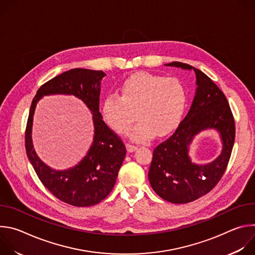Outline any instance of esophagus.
Segmentation results:
<instances>
[{
  "label": "esophagus",
  "instance_id": "34e87169",
  "mask_svg": "<svg viewBox=\"0 0 255 255\" xmlns=\"http://www.w3.org/2000/svg\"><path fill=\"white\" fill-rule=\"evenodd\" d=\"M126 148H127V151L128 152H133L137 149V146H135V145H132V144H126Z\"/></svg>",
  "mask_w": 255,
  "mask_h": 255
}]
</instances>
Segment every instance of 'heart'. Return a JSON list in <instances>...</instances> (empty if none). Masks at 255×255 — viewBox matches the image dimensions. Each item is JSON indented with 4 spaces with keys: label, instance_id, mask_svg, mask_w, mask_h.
Returning <instances> with one entry per match:
<instances>
[{
    "label": "heart",
    "instance_id": "obj_1",
    "mask_svg": "<svg viewBox=\"0 0 255 255\" xmlns=\"http://www.w3.org/2000/svg\"><path fill=\"white\" fill-rule=\"evenodd\" d=\"M119 95H108L101 106L105 122L119 134H125L135 120L138 123L128 136L145 142L155 134L171 132L184 115L187 94L175 78L141 71L127 78L119 88Z\"/></svg>",
    "mask_w": 255,
    "mask_h": 255
}]
</instances>
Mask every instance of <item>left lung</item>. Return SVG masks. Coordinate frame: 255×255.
<instances>
[{
	"mask_svg": "<svg viewBox=\"0 0 255 255\" xmlns=\"http://www.w3.org/2000/svg\"><path fill=\"white\" fill-rule=\"evenodd\" d=\"M164 65L193 69L197 89L185 119L167 140L154 148L148 178L161 199L186 204L208 194L221 179L234 145L235 123L225 95L203 71L177 61ZM208 129L220 134L223 149L214 161L197 164L189 155L190 144L197 134Z\"/></svg>",
	"mask_w": 255,
	"mask_h": 255,
	"instance_id": "obj_1",
	"label": "left lung"
}]
</instances>
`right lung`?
<instances>
[{"label": "right lung", "mask_w": 255, "mask_h": 255, "mask_svg": "<svg viewBox=\"0 0 255 255\" xmlns=\"http://www.w3.org/2000/svg\"><path fill=\"white\" fill-rule=\"evenodd\" d=\"M105 76L102 70L69 69L41 86L30 107L25 133L29 161L53 196L76 207L94 206L111 193L126 155L124 143L105 124L100 113L101 83ZM51 94L75 95L85 103L93 115L94 138L90 149L78 165L63 171L53 170L44 164L35 153L31 142L35 105L44 95Z\"/></svg>", "instance_id": "right-lung-1"}]
</instances>
